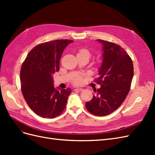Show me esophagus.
<instances>
[{
    "instance_id": "obj_1",
    "label": "esophagus",
    "mask_w": 155,
    "mask_h": 155,
    "mask_svg": "<svg viewBox=\"0 0 155 155\" xmlns=\"http://www.w3.org/2000/svg\"><path fill=\"white\" fill-rule=\"evenodd\" d=\"M75 91H78V92H81L83 91V88H75L74 89Z\"/></svg>"
}]
</instances>
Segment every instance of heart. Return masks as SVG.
<instances>
[{
    "label": "heart",
    "instance_id": "1",
    "mask_svg": "<svg viewBox=\"0 0 155 155\" xmlns=\"http://www.w3.org/2000/svg\"><path fill=\"white\" fill-rule=\"evenodd\" d=\"M78 55H85L88 58H90L91 56V52L89 51V50H88L87 49H81L79 50ZM82 82V79L81 77H78L76 79H75L74 83L76 84H80Z\"/></svg>",
    "mask_w": 155,
    "mask_h": 155
}]
</instances>
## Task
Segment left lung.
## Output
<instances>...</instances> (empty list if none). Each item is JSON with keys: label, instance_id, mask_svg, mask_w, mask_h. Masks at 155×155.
Listing matches in <instances>:
<instances>
[{"label": "left lung", "instance_id": "left-lung-1", "mask_svg": "<svg viewBox=\"0 0 155 155\" xmlns=\"http://www.w3.org/2000/svg\"><path fill=\"white\" fill-rule=\"evenodd\" d=\"M96 41L102 45V61L97 79L101 87L85 107L92 114L104 116L115 111L125 100L134 70L132 60L120 46L101 39Z\"/></svg>", "mask_w": 155, "mask_h": 155}]
</instances>
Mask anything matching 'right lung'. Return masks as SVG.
I'll return each instance as SVG.
<instances>
[{
	"label": "right lung",
	"instance_id": "1",
	"mask_svg": "<svg viewBox=\"0 0 155 155\" xmlns=\"http://www.w3.org/2000/svg\"><path fill=\"white\" fill-rule=\"evenodd\" d=\"M73 41L55 40L37 45L28 54L21 70V91L36 114L46 118L60 115L72 91L55 88L53 74L59 70L64 48Z\"/></svg>",
	"mask_w": 155,
	"mask_h": 155
}]
</instances>
